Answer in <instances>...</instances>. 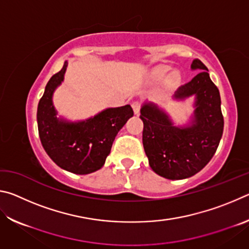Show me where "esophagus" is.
Segmentation results:
<instances>
[{"label":"esophagus","instance_id":"34e87169","mask_svg":"<svg viewBox=\"0 0 249 249\" xmlns=\"http://www.w3.org/2000/svg\"><path fill=\"white\" fill-rule=\"evenodd\" d=\"M133 107V109H134V113L135 114H140V111H141V103L138 102V101H136V102H133L132 104Z\"/></svg>","mask_w":249,"mask_h":249}]
</instances>
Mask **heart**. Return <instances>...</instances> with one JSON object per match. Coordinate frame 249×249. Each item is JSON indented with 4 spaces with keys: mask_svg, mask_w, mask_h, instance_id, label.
<instances>
[{
    "mask_svg": "<svg viewBox=\"0 0 249 249\" xmlns=\"http://www.w3.org/2000/svg\"><path fill=\"white\" fill-rule=\"evenodd\" d=\"M171 71V67L167 65L158 66L150 71L148 74V80L151 83H160L169 75ZM181 81V75L178 71H175L170 74L169 79L167 81V86L169 89H174L177 86H179Z\"/></svg>",
    "mask_w": 249,
    "mask_h": 249,
    "instance_id": "heart-1",
    "label": "heart"
}]
</instances>
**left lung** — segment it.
Returning <instances> with one entry per match:
<instances>
[{"instance_id":"1","label":"left lung","mask_w":249,"mask_h":249,"mask_svg":"<svg viewBox=\"0 0 249 249\" xmlns=\"http://www.w3.org/2000/svg\"><path fill=\"white\" fill-rule=\"evenodd\" d=\"M191 69L200 72L174 95L179 102L195 96V111L187 124L176 126L170 115L155 103L145 102L141 108L142 145L149 166L170 180L190 178L203 169L215 154L224 128L220 92L208 68L195 59Z\"/></svg>"}]
</instances>
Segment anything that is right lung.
<instances>
[{
	"label": "right lung",
	"mask_w": 249,
	"mask_h": 249,
	"mask_svg": "<svg viewBox=\"0 0 249 249\" xmlns=\"http://www.w3.org/2000/svg\"><path fill=\"white\" fill-rule=\"evenodd\" d=\"M68 61L53 74L45 88L37 108V124L44 149L62 169L77 175H88L101 169L111 153L117 133L134 115L130 105L107 107L83 121L58 117L53 96L64 82Z\"/></svg>",
	"instance_id": "right-lung-1"
}]
</instances>
